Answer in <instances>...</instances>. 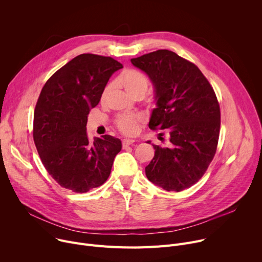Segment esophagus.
Wrapping results in <instances>:
<instances>
[{
	"label": "esophagus",
	"instance_id": "obj_1",
	"mask_svg": "<svg viewBox=\"0 0 262 262\" xmlns=\"http://www.w3.org/2000/svg\"><path fill=\"white\" fill-rule=\"evenodd\" d=\"M134 143H135V140H132V139H124V140H122L123 147H127V146H129V145H132Z\"/></svg>",
	"mask_w": 262,
	"mask_h": 262
}]
</instances>
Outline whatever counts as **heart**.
I'll list each match as a JSON object with an SVG mask.
<instances>
[{"mask_svg": "<svg viewBox=\"0 0 262 262\" xmlns=\"http://www.w3.org/2000/svg\"><path fill=\"white\" fill-rule=\"evenodd\" d=\"M119 82L124 88V90L133 96H144L148 89L147 77L138 70L127 69L119 76ZM111 86H107L103 92V97L110 92ZM140 117L136 115H120L116 120L118 128L125 135H134L138 129V122Z\"/></svg>", "mask_w": 262, "mask_h": 262, "instance_id": "obj_1", "label": "heart"}]
</instances>
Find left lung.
Masks as SVG:
<instances>
[{
    "mask_svg": "<svg viewBox=\"0 0 262 262\" xmlns=\"http://www.w3.org/2000/svg\"><path fill=\"white\" fill-rule=\"evenodd\" d=\"M130 61L155 88L157 107L149 128L169 134L168 146L152 144L156 151L145 167L146 177L164 190L180 192L199 182L216 152L221 128L216 95L194 63L172 51L158 50Z\"/></svg>",
    "mask_w": 262,
    "mask_h": 262,
    "instance_id": "obj_1",
    "label": "left lung"
}]
</instances>
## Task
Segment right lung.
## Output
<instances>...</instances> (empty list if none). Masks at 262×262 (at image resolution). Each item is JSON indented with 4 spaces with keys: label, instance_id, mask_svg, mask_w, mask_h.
<instances>
[{
    "label": "right lung",
    "instance_id": "add662e5",
    "mask_svg": "<svg viewBox=\"0 0 262 262\" xmlns=\"http://www.w3.org/2000/svg\"><path fill=\"white\" fill-rule=\"evenodd\" d=\"M123 66L108 56L80 54L48 79L33 118V139L48 173L63 188L84 193L110 177L120 139L104 135L91 141L88 115L110 77Z\"/></svg>",
    "mask_w": 262,
    "mask_h": 262
}]
</instances>
